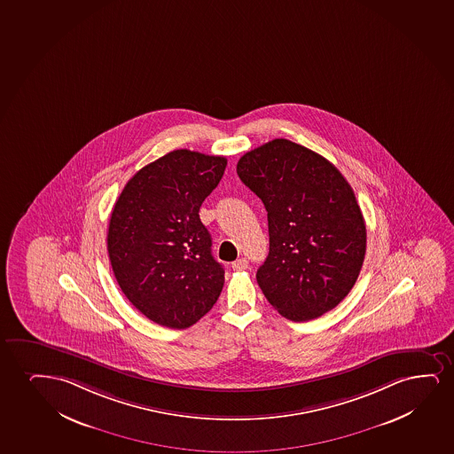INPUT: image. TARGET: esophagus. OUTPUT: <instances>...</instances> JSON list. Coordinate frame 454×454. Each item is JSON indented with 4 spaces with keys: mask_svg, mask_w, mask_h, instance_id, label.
<instances>
[{
    "mask_svg": "<svg viewBox=\"0 0 454 454\" xmlns=\"http://www.w3.org/2000/svg\"><path fill=\"white\" fill-rule=\"evenodd\" d=\"M247 260L245 257L242 259L236 260L234 263H232V270H236V271H243V270H247Z\"/></svg>",
    "mask_w": 454,
    "mask_h": 454,
    "instance_id": "obj_1",
    "label": "esophagus"
}]
</instances>
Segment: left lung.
<instances>
[{
  "instance_id": "left-lung-1",
  "label": "left lung",
  "mask_w": 454,
  "mask_h": 454,
  "mask_svg": "<svg viewBox=\"0 0 454 454\" xmlns=\"http://www.w3.org/2000/svg\"><path fill=\"white\" fill-rule=\"evenodd\" d=\"M237 174L268 212L270 254L257 283L283 317L308 322L353 289L366 253L365 220L336 166L276 138L245 153Z\"/></svg>"
}]
</instances>
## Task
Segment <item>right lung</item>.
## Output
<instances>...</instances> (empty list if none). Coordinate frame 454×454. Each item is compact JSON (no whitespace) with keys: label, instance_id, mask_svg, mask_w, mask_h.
<instances>
[{"label":"right lung","instance_id":"1","mask_svg":"<svg viewBox=\"0 0 454 454\" xmlns=\"http://www.w3.org/2000/svg\"><path fill=\"white\" fill-rule=\"evenodd\" d=\"M226 157L177 149L142 168L114 207L107 253L123 294L155 324L184 330L223 289L201 203L223 177Z\"/></svg>","mask_w":454,"mask_h":454}]
</instances>
